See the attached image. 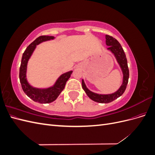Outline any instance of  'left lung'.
Returning a JSON list of instances; mask_svg holds the SVG:
<instances>
[{"label":"left lung","instance_id":"left-lung-1","mask_svg":"<svg viewBox=\"0 0 155 155\" xmlns=\"http://www.w3.org/2000/svg\"><path fill=\"white\" fill-rule=\"evenodd\" d=\"M105 39L106 45L109 46L107 48V50L110 51L114 55L117 60V62H118L121 70H122L124 76L123 83L121 84V87L119 88L118 91L112 94H99L94 93L91 91L90 90H88V88L86 87L84 80L82 79V87L83 90L86 92L87 95L92 100L97 103H101V104H108V103H110L115 100L117 98L122 95L125 91L127 85L129 77L127 61L126 55L121 45L118 41L112 36L106 35Z\"/></svg>","mask_w":155,"mask_h":155}]
</instances>
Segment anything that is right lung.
<instances>
[{
	"mask_svg": "<svg viewBox=\"0 0 155 155\" xmlns=\"http://www.w3.org/2000/svg\"><path fill=\"white\" fill-rule=\"evenodd\" d=\"M53 36L42 35L32 42L26 48L22 54L21 64L19 70V79L23 91L30 98L35 102L40 104H49L55 101L61 92L66 85L68 79L70 78L72 71L64 73L57 79L54 85L47 88H37L33 87L28 83L26 79L27 64L31 55L36 48V46L45 41L54 39Z\"/></svg>",
	"mask_w": 155,
	"mask_h": 155,
	"instance_id": "add662e5",
	"label": "right lung"
}]
</instances>
